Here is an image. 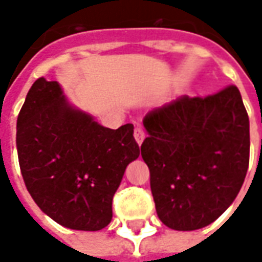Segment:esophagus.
I'll return each mask as SVG.
<instances>
[{
  "mask_svg": "<svg viewBox=\"0 0 262 262\" xmlns=\"http://www.w3.org/2000/svg\"><path fill=\"white\" fill-rule=\"evenodd\" d=\"M144 137H146V133H144L143 126H136V127H135V139H136L137 144H142L143 140H144Z\"/></svg>",
  "mask_w": 262,
  "mask_h": 262,
  "instance_id": "esophagus-1",
  "label": "esophagus"
}]
</instances>
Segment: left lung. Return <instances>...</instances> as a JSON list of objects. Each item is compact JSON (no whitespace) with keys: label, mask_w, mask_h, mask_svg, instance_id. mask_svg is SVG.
<instances>
[{"label":"left lung","mask_w":262,"mask_h":262,"mask_svg":"<svg viewBox=\"0 0 262 262\" xmlns=\"http://www.w3.org/2000/svg\"><path fill=\"white\" fill-rule=\"evenodd\" d=\"M142 157L160 220L196 230L236 199L250 161V120L236 85L213 95L177 98L150 111Z\"/></svg>","instance_id":"left-lung-1"}]
</instances>
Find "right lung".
Returning <instances> with one entry per match:
<instances>
[{"label": "right lung", "instance_id": "right-lung-1", "mask_svg": "<svg viewBox=\"0 0 262 262\" xmlns=\"http://www.w3.org/2000/svg\"><path fill=\"white\" fill-rule=\"evenodd\" d=\"M16 148L28 191L49 217L97 231L112 220V199L140 154L133 125L103 127L71 106L57 81L37 78L16 122Z\"/></svg>", "mask_w": 262, "mask_h": 262}]
</instances>
